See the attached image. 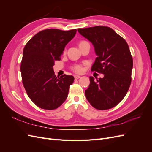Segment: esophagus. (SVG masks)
I'll use <instances>...</instances> for the list:
<instances>
[{
	"label": "esophagus",
	"instance_id": "obj_1",
	"mask_svg": "<svg viewBox=\"0 0 152 152\" xmlns=\"http://www.w3.org/2000/svg\"><path fill=\"white\" fill-rule=\"evenodd\" d=\"M80 77L79 76V75H74V79H75V80H77V79H80Z\"/></svg>",
	"mask_w": 152,
	"mask_h": 152
}]
</instances>
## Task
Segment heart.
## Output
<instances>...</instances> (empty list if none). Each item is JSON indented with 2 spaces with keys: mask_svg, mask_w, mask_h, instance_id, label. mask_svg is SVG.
<instances>
[{
  "mask_svg": "<svg viewBox=\"0 0 152 152\" xmlns=\"http://www.w3.org/2000/svg\"><path fill=\"white\" fill-rule=\"evenodd\" d=\"M86 43H88V42L85 40L80 41L79 44V46H80V45H83L84 44H86ZM65 53H66V49H64L63 53L65 54ZM71 69L75 73H80L82 72V71H83V68H82V65H80V64H75V65H73L71 66Z\"/></svg>",
  "mask_w": 152,
  "mask_h": 152,
  "instance_id": "1",
  "label": "heart"
}]
</instances>
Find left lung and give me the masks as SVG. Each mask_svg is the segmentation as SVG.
Returning <instances> with one entry per match:
<instances>
[{
	"mask_svg": "<svg viewBox=\"0 0 152 152\" xmlns=\"http://www.w3.org/2000/svg\"><path fill=\"white\" fill-rule=\"evenodd\" d=\"M93 44L98 55L92 72L104 74L85 91L86 97L94 108L108 110L117 106L125 97L131 83L132 57L126 41L112 28L96 26L78 29Z\"/></svg>",
	"mask_w": 152,
	"mask_h": 152,
	"instance_id": "8db88e82",
	"label": "left lung"
}]
</instances>
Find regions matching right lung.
<instances>
[{"instance_id":"1","label":"right lung","mask_w":152,"mask_h":152,"mask_svg":"<svg viewBox=\"0 0 152 152\" xmlns=\"http://www.w3.org/2000/svg\"><path fill=\"white\" fill-rule=\"evenodd\" d=\"M76 31L44 30L25 45L20 67L22 82L30 99L40 108L56 109L67 98L74 77L56 76L53 66L55 61L60 60L65 45Z\"/></svg>"}]
</instances>
